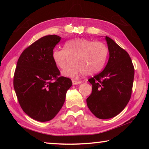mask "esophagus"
I'll use <instances>...</instances> for the list:
<instances>
[{
  "label": "esophagus",
  "instance_id": "34e87169",
  "mask_svg": "<svg viewBox=\"0 0 149 149\" xmlns=\"http://www.w3.org/2000/svg\"><path fill=\"white\" fill-rule=\"evenodd\" d=\"M81 84V81H76V80H72V84L73 85H78V84Z\"/></svg>",
  "mask_w": 149,
  "mask_h": 149
}]
</instances>
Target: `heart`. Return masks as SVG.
Here are the masks:
<instances>
[{
    "label": "heart",
    "mask_w": 149,
    "mask_h": 149,
    "mask_svg": "<svg viewBox=\"0 0 149 149\" xmlns=\"http://www.w3.org/2000/svg\"><path fill=\"white\" fill-rule=\"evenodd\" d=\"M108 54V49L103 42L75 38L65 42L64 49H54L52 50V58L56 65L62 68L68 56H73L72 64L65 67L62 75L67 77H75L80 74L91 75L99 72L104 66Z\"/></svg>",
    "instance_id": "1"
}]
</instances>
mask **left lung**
Masks as SVG:
<instances>
[{
  "label": "left lung",
  "mask_w": 149,
  "mask_h": 149,
  "mask_svg": "<svg viewBox=\"0 0 149 149\" xmlns=\"http://www.w3.org/2000/svg\"><path fill=\"white\" fill-rule=\"evenodd\" d=\"M109 51L107 65L100 74L88 79L92 93L87 104L99 119L119 114L130 100L134 79V67L130 55L116 42L105 37Z\"/></svg>",
  "instance_id": "left-lung-1"
}]
</instances>
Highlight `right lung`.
Instances as JSON below:
<instances>
[{
  "label": "right lung",
  "mask_w": 149,
  "mask_h": 149,
  "mask_svg": "<svg viewBox=\"0 0 149 149\" xmlns=\"http://www.w3.org/2000/svg\"><path fill=\"white\" fill-rule=\"evenodd\" d=\"M60 40L56 35L42 37L25 49L17 62L14 87L17 100L24 112L39 122L53 119L72 85L69 78L58 77L60 71L52 58Z\"/></svg>",
  "instance_id": "add662e5"
}]
</instances>
